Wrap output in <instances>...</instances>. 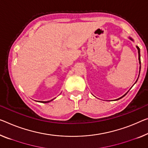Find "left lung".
<instances>
[{
    "label": "left lung",
    "mask_w": 148,
    "mask_h": 148,
    "mask_svg": "<svg viewBox=\"0 0 148 148\" xmlns=\"http://www.w3.org/2000/svg\"><path fill=\"white\" fill-rule=\"evenodd\" d=\"M128 38H129L130 40H132V41H133V42H134V40L132 39V38H130V37H129ZM136 47H137V49H138V60H139V63H140V69H141V61H140V48H139V47L137 46V45H136ZM140 73H139V75H140ZM138 77H139V76H138ZM138 79H137V80H136V82H137ZM135 83H134V84H135ZM128 92H127L126 93V94H124V95H123V96H122L121 97H120V98H119V99H115L114 101H118V100H119V99H122V97H124L125 96V95H126L127 94V93H128Z\"/></svg>",
    "instance_id": "8db88e82"
}]
</instances>
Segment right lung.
Segmentation results:
<instances>
[{
	"mask_svg": "<svg viewBox=\"0 0 148 148\" xmlns=\"http://www.w3.org/2000/svg\"><path fill=\"white\" fill-rule=\"evenodd\" d=\"M53 99H52V100H51V101H41L40 103H49V102L52 101H53Z\"/></svg>",
	"mask_w": 148,
	"mask_h": 148,
	"instance_id": "1",
	"label": "right lung"
}]
</instances>
